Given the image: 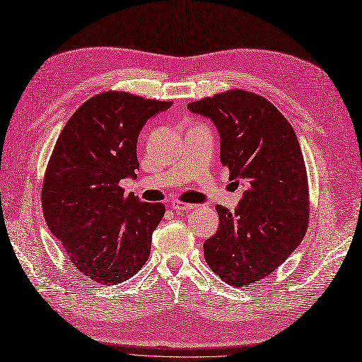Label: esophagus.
<instances>
[{
  "mask_svg": "<svg viewBox=\"0 0 362 362\" xmlns=\"http://www.w3.org/2000/svg\"><path fill=\"white\" fill-rule=\"evenodd\" d=\"M170 207L173 209V210H177L178 213H181V211H187V210H192L194 205H192V204H185V202H181V201H178V199H173L172 202H170Z\"/></svg>",
  "mask_w": 362,
  "mask_h": 362,
  "instance_id": "34e87169",
  "label": "esophagus"
}]
</instances>
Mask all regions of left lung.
<instances>
[{
    "mask_svg": "<svg viewBox=\"0 0 362 362\" xmlns=\"http://www.w3.org/2000/svg\"><path fill=\"white\" fill-rule=\"evenodd\" d=\"M221 136L230 180H243L239 207L216 205L219 228L204 242V257L231 286L268 277L305 238L309 222L306 165L289 122L265 97L231 90L192 102Z\"/></svg>",
    "mask_w": 362,
    "mask_h": 362,
    "instance_id": "8db88e82",
    "label": "left lung"
}]
</instances>
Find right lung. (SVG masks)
Returning <instances> with one entry per match:
<instances>
[{"instance_id":"obj_1","label":"right lung","mask_w":362,"mask_h":362,"mask_svg":"<svg viewBox=\"0 0 362 362\" xmlns=\"http://www.w3.org/2000/svg\"><path fill=\"white\" fill-rule=\"evenodd\" d=\"M170 106L123 91L97 94L66 122L48 161L47 226L76 269L102 285L131 279L151 254L165 207L124 193L120 181L136 178L140 131Z\"/></svg>"}]
</instances>
